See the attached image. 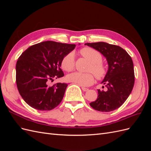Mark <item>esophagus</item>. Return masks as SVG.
<instances>
[{"instance_id": "esophagus-1", "label": "esophagus", "mask_w": 151, "mask_h": 151, "mask_svg": "<svg viewBox=\"0 0 151 151\" xmlns=\"http://www.w3.org/2000/svg\"><path fill=\"white\" fill-rule=\"evenodd\" d=\"M81 88H82V90L84 91H88L89 90V89L86 88H84V87H82Z\"/></svg>"}]
</instances>
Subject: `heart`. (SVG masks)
<instances>
[{
	"label": "heart",
	"mask_w": 151,
	"mask_h": 151,
	"mask_svg": "<svg viewBox=\"0 0 151 151\" xmlns=\"http://www.w3.org/2000/svg\"><path fill=\"white\" fill-rule=\"evenodd\" d=\"M80 53L91 63L88 71L92 72L98 79H101L107 73V68L102 61V55L98 50L92 48L86 47L80 50ZM62 68L66 72H70L75 67L74 54L72 52L67 53L61 62ZM68 81L81 86H88L94 83V77L92 73L74 72L67 76Z\"/></svg>",
	"instance_id": "obj_1"
}]
</instances>
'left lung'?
I'll use <instances>...</instances> for the list:
<instances>
[{"label":"left lung","mask_w":151,"mask_h":151,"mask_svg":"<svg viewBox=\"0 0 151 151\" xmlns=\"http://www.w3.org/2000/svg\"><path fill=\"white\" fill-rule=\"evenodd\" d=\"M106 58L108 70L103 84L106 90L98 89V96L90 106L96 110L109 112L120 108L129 98L135 83L134 63L124 49L104 42L87 43Z\"/></svg>","instance_id":"1"}]
</instances>
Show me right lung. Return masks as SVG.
Wrapping results in <instances>:
<instances>
[{"mask_svg": "<svg viewBox=\"0 0 151 151\" xmlns=\"http://www.w3.org/2000/svg\"><path fill=\"white\" fill-rule=\"evenodd\" d=\"M75 47L74 44L47 41L32 45L21 55L16 63V81L20 95L29 106L48 111L60 103L67 84L50 86L49 83L64 76L62 60Z\"/></svg>", "mask_w": 151, "mask_h": 151, "instance_id": "add662e5", "label": "right lung"}]
</instances>
